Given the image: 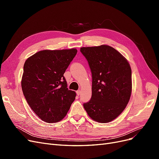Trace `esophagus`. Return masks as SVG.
<instances>
[{"label":"esophagus","instance_id":"34e87169","mask_svg":"<svg viewBox=\"0 0 159 159\" xmlns=\"http://www.w3.org/2000/svg\"><path fill=\"white\" fill-rule=\"evenodd\" d=\"M76 93H77V95H80V93H81V91L80 90H78V91H76Z\"/></svg>","mask_w":159,"mask_h":159}]
</instances>
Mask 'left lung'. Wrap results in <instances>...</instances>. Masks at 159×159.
Segmentation results:
<instances>
[{
	"label": "left lung",
	"instance_id": "8db88e82",
	"mask_svg": "<svg viewBox=\"0 0 159 159\" xmlns=\"http://www.w3.org/2000/svg\"><path fill=\"white\" fill-rule=\"evenodd\" d=\"M92 75V95L84 107L94 121L105 123L121 114L131 97V69L129 62L107 45L82 47Z\"/></svg>",
	"mask_w": 159,
	"mask_h": 159
}]
</instances>
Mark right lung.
Listing matches in <instances>:
<instances>
[{"label": "right lung", "mask_w": 159, "mask_h": 159, "mask_svg": "<svg viewBox=\"0 0 159 159\" xmlns=\"http://www.w3.org/2000/svg\"><path fill=\"white\" fill-rule=\"evenodd\" d=\"M75 48L42 50L26 60L22 89L30 108L42 121L56 123L64 119L75 98L67 88L64 74L77 54Z\"/></svg>", "instance_id": "right-lung-1"}]
</instances>
